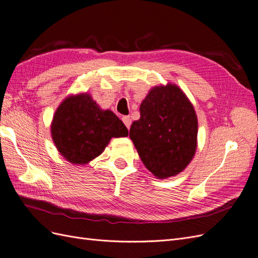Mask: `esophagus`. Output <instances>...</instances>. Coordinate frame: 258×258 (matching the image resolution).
<instances>
[{
  "label": "esophagus",
  "mask_w": 258,
  "mask_h": 258,
  "mask_svg": "<svg viewBox=\"0 0 258 258\" xmlns=\"http://www.w3.org/2000/svg\"><path fill=\"white\" fill-rule=\"evenodd\" d=\"M122 121H123L124 124H125V126L127 127V130H130L131 124H132V119L130 117H127V115H125V117L122 118Z\"/></svg>",
  "instance_id": "34e87169"
}]
</instances>
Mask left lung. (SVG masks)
<instances>
[{
    "label": "left lung",
    "mask_w": 258,
    "mask_h": 258,
    "mask_svg": "<svg viewBox=\"0 0 258 258\" xmlns=\"http://www.w3.org/2000/svg\"><path fill=\"white\" fill-rule=\"evenodd\" d=\"M139 110L130 138L141 161L156 178L176 176L197 148L198 122L192 103L178 86L168 84L152 88Z\"/></svg>",
    "instance_id": "1"
}]
</instances>
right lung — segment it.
I'll list each match as a JSON object with an SVG mask.
<instances>
[{
    "mask_svg": "<svg viewBox=\"0 0 258 258\" xmlns=\"http://www.w3.org/2000/svg\"><path fill=\"white\" fill-rule=\"evenodd\" d=\"M128 131L111 110H103L88 93L66 97L51 122V136L66 161L85 165L102 154L112 137Z\"/></svg>",
    "mask_w": 258,
    "mask_h": 258,
    "instance_id": "obj_1",
    "label": "right lung"
}]
</instances>
